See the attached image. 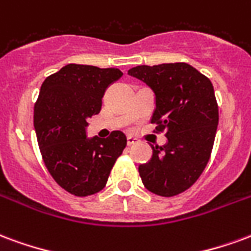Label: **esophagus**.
I'll return each instance as SVG.
<instances>
[{
    "mask_svg": "<svg viewBox=\"0 0 251 251\" xmlns=\"http://www.w3.org/2000/svg\"><path fill=\"white\" fill-rule=\"evenodd\" d=\"M138 143V139L133 138V136H128L127 138V144L128 146H132V144Z\"/></svg>",
    "mask_w": 251,
    "mask_h": 251,
    "instance_id": "1",
    "label": "esophagus"
}]
</instances>
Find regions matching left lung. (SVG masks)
Here are the masks:
<instances>
[{
    "label": "left lung",
    "instance_id": "obj_1",
    "mask_svg": "<svg viewBox=\"0 0 251 251\" xmlns=\"http://www.w3.org/2000/svg\"><path fill=\"white\" fill-rule=\"evenodd\" d=\"M128 73L155 93L151 123L167 143L152 147V158L139 166L144 187L174 197L193 186L208 163L218 127V104L210 78L186 63L139 65Z\"/></svg>",
    "mask_w": 251,
    "mask_h": 251
}]
</instances>
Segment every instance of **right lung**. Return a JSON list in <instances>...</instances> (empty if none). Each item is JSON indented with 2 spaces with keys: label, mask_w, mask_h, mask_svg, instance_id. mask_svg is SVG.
<instances>
[{
  "label": "right lung",
  "mask_w": 251,
  "mask_h": 251,
  "mask_svg": "<svg viewBox=\"0 0 251 251\" xmlns=\"http://www.w3.org/2000/svg\"><path fill=\"white\" fill-rule=\"evenodd\" d=\"M122 76L116 68L68 64L41 85L33 115L40 152L56 183L76 197L101 191L127 146L122 131L107 139H88L85 133L108 85Z\"/></svg>",
  "instance_id": "add662e5"
}]
</instances>
